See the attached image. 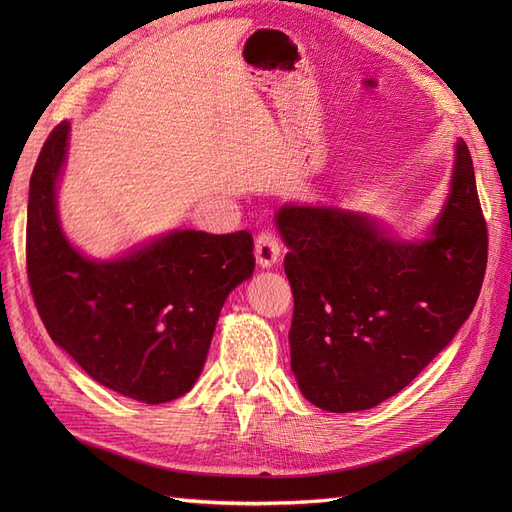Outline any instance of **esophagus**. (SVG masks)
<instances>
[{"label":"esophagus","instance_id":"34e87169","mask_svg":"<svg viewBox=\"0 0 512 512\" xmlns=\"http://www.w3.org/2000/svg\"><path fill=\"white\" fill-rule=\"evenodd\" d=\"M256 260L262 269L273 267L280 260V239L271 230H262L256 237Z\"/></svg>","mask_w":512,"mask_h":512}]
</instances>
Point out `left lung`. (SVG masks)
I'll use <instances>...</instances> for the list:
<instances>
[{"mask_svg":"<svg viewBox=\"0 0 512 512\" xmlns=\"http://www.w3.org/2000/svg\"><path fill=\"white\" fill-rule=\"evenodd\" d=\"M277 226L290 247V367L305 399L327 412L374 408L408 386L451 344L483 286L487 222L463 141L423 243L395 241L339 209L282 207Z\"/></svg>","mask_w":512,"mask_h":512,"instance_id":"left-lung-1","label":"left lung"}]
</instances>
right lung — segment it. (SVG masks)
I'll use <instances>...</instances> for the list:
<instances>
[{
	"label": "right lung",
	"instance_id": "obj_1",
	"mask_svg": "<svg viewBox=\"0 0 512 512\" xmlns=\"http://www.w3.org/2000/svg\"><path fill=\"white\" fill-rule=\"evenodd\" d=\"M68 132V121L53 128L29 181L25 254L38 314L96 382L143 404L173 401L203 371L230 290L252 275L254 239L175 230L117 260L85 258L55 209Z\"/></svg>",
	"mask_w": 512,
	"mask_h": 512
}]
</instances>
